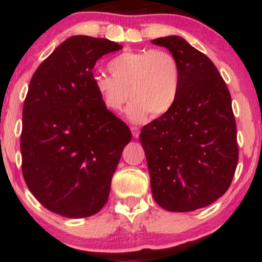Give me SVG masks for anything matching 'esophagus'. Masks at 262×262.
<instances>
[{"label": "esophagus", "mask_w": 262, "mask_h": 262, "mask_svg": "<svg viewBox=\"0 0 262 262\" xmlns=\"http://www.w3.org/2000/svg\"><path fill=\"white\" fill-rule=\"evenodd\" d=\"M130 130H132V134H133V137L135 138V139H137V138L139 137L140 129L138 128V127H132V128H130Z\"/></svg>", "instance_id": "1"}]
</instances>
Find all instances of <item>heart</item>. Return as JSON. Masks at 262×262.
Masks as SVG:
<instances>
[{
  "label": "heart",
  "instance_id": "heart-1",
  "mask_svg": "<svg viewBox=\"0 0 262 262\" xmlns=\"http://www.w3.org/2000/svg\"><path fill=\"white\" fill-rule=\"evenodd\" d=\"M111 76L98 74L92 85L110 112L122 111L128 97L127 118L141 123L162 116L175 103L180 86V65L175 55L165 49L128 50L107 65Z\"/></svg>",
  "mask_w": 262,
  "mask_h": 262
}]
</instances>
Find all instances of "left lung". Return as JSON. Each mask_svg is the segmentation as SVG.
Segmentation results:
<instances>
[{
    "mask_svg": "<svg viewBox=\"0 0 262 262\" xmlns=\"http://www.w3.org/2000/svg\"><path fill=\"white\" fill-rule=\"evenodd\" d=\"M151 43L167 48L181 71L175 103L139 135L152 197L170 212H191L223 196L235 172L231 97L214 64L185 39L169 35Z\"/></svg>",
    "mask_w": 262,
    "mask_h": 262,
    "instance_id": "obj_1",
    "label": "left lung"
}]
</instances>
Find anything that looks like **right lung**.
<instances>
[{
  "label": "right lung",
  "instance_id": "add662e5",
  "mask_svg": "<svg viewBox=\"0 0 262 262\" xmlns=\"http://www.w3.org/2000/svg\"><path fill=\"white\" fill-rule=\"evenodd\" d=\"M122 45L74 35L39 65L23 106L22 171L33 196L66 218L100 212L132 133L102 104L92 69Z\"/></svg>",
  "mask_w": 262,
  "mask_h": 262
}]
</instances>
